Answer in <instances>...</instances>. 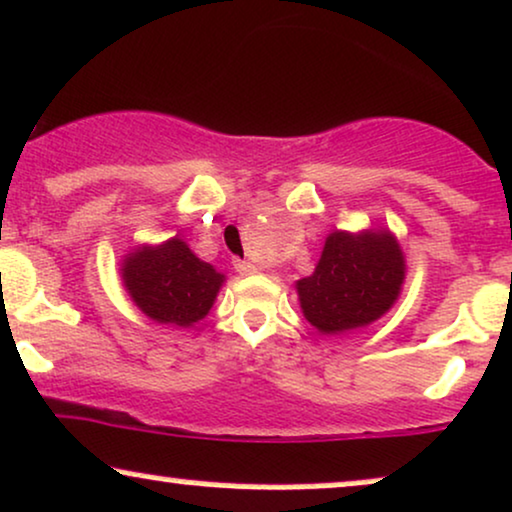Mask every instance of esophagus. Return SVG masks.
Returning <instances> with one entry per match:
<instances>
[{"instance_id":"34e87169","label":"esophagus","mask_w":512,"mask_h":512,"mask_svg":"<svg viewBox=\"0 0 512 512\" xmlns=\"http://www.w3.org/2000/svg\"><path fill=\"white\" fill-rule=\"evenodd\" d=\"M233 267H236V272H238V274H243V276H248V274H255V272H257L255 264L248 262V260H233Z\"/></svg>"}]
</instances>
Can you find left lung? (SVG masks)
Wrapping results in <instances>:
<instances>
[{
	"mask_svg": "<svg viewBox=\"0 0 512 512\" xmlns=\"http://www.w3.org/2000/svg\"><path fill=\"white\" fill-rule=\"evenodd\" d=\"M403 279V252L391 233L334 231L315 274L295 286L307 322L322 334H338L389 312Z\"/></svg>",
	"mask_w": 512,
	"mask_h": 512,
	"instance_id": "obj_1",
	"label": "left lung"
}]
</instances>
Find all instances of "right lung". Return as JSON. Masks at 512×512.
Returning <instances> with one entry per match:
<instances>
[{
    "mask_svg": "<svg viewBox=\"0 0 512 512\" xmlns=\"http://www.w3.org/2000/svg\"><path fill=\"white\" fill-rule=\"evenodd\" d=\"M123 283L133 303L159 324L190 326L217 298L224 274L197 260L181 238L140 248L123 262Z\"/></svg>",
    "mask_w": 512,
    "mask_h": 512,
    "instance_id": "obj_1",
    "label": "right lung"
}]
</instances>
